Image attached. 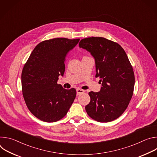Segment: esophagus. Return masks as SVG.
Instances as JSON below:
<instances>
[{
	"instance_id": "34e87169",
	"label": "esophagus",
	"mask_w": 157,
	"mask_h": 157,
	"mask_svg": "<svg viewBox=\"0 0 157 157\" xmlns=\"http://www.w3.org/2000/svg\"><path fill=\"white\" fill-rule=\"evenodd\" d=\"M84 91L82 90V89H79V88H77L76 89V93H77V95L78 96L84 93Z\"/></svg>"
}]
</instances>
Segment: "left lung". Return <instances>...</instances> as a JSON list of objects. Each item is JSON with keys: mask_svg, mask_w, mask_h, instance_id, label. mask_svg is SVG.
Here are the masks:
<instances>
[{"mask_svg": "<svg viewBox=\"0 0 157 157\" xmlns=\"http://www.w3.org/2000/svg\"><path fill=\"white\" fill-rule=\"evenodd\" d=\"M79 47L94 58L96 77L102 82L100 91L89 93L86 113L98 122L113 121L123 114L133 95L135 76L127 55L118 43L102 37L82 39Z\"/></svg>", "mask_w": 157, "mask_h": 157, "instance_id": "8db88e82", "label": "left lung"}]
</instances>
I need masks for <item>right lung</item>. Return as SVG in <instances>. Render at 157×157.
Wrapping results in <instances>:
<instances>
[{
	"mask_svg": "<svg viewBox=\"0 0 157 157\" xmlns=\"http://www.w3.org/2000/svg\"><path fill=\"white\" fill-rule=\"evenodd\" d=\"M79 39L57 38L38 44L21 73L23 96L29 110L36 117L53 122L64 117L76 96L74 88L64 89L58 84L63 76L66 58Z\"/></svg>",
	"mask_w": 157,
	"mask_h": 157,
	"instance_id": "add662e5",
	"label": "right lung"
}]
</instances>
